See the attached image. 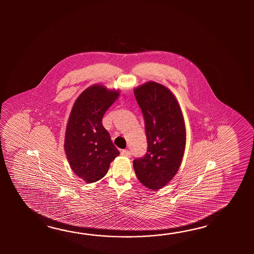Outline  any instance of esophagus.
<instances>
[{
  "mask_svg": "<svg viewBox=\"0 0 254 254\" xmlns=\"http://www.w3.org/2000/svg\"><path fill=\"white\" fill-rule=\"evenodd\" d=\"M121 154L123 156L129 157L130 156V151H128V150H123L122 152H121Z\"/></svg>",
  "mask_w": 254,
  "mask_h": 254,
  "instance_id": "obj_1",
  "label": "esophagus"
}]
</instances>
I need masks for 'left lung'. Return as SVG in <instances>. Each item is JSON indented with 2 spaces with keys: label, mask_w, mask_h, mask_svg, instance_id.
<instances>
[{
  "label": "left lung",
  "mask_w": 254,
  "mask_h": 254,
  "mask_svg": "<svg viewBox=\"0 0 254 254\" xmlns=\"http://www.w3.org/2000/svg\"><path fill=\"white\" fill-rule=\"evenodd\" d=\"M134 95L145 122L148 149L133 160L140 184L161 189L175 176L184 157L186 133L178 102L167 88L149 81L134 89Z\"/></svg>",
  "instance_id": "8db88e82"
}]
</instances>
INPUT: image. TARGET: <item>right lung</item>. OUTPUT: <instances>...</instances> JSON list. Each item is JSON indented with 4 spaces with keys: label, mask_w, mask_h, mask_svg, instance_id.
<instances>
[{
    "label": "right lung",
    "mask_w": 254,
    "mask_h": 254,
    "mask_svg": "<svg viewBox=\"0 0 254 254\" xmlns=\"http://www.w3.org/2000/svg\"><path fill=\"white\" fill-rule=\"evenodd\" d=\"M118 95L119 92L100 85L89 87L77 98L70 112L65 152L73 173L89 184L104 177L110 163L119 155L102 124L105 112Z\"/></svg>",
    "instance_id": "right-lung-1"
}]
</instances>
